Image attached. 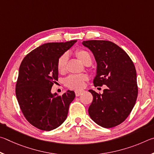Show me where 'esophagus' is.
I'll return each mask as SVG.
<instances>
[{
    "instance_id": "34e87169",
    "label": "esophagus",
    "mask_w": 154,
    "mask_h": 154,
    "mask_svg": "<svg viewBox=\"0 0 154 154\" xmlns=\"http://www.w3.org/2000/svg\"><path fill=\"white\" fill-rule=\"evenodd\" d=\"M83 92H84V91H75V96H76V97L80 96L82 93H83Z\"/></svg>"
}]
</instances>
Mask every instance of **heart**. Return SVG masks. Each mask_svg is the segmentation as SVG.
I'll return each mask as SVG.
<instances>
[{"instance_id": "b5f03b06", "label": "heart", "mask_w": 154, "mask_h": 154, "mask_svg": "<svg viewBox=\"0 0 154 154\" xmlns=\"http://www.w3.org/2000/svg\"><path fill=\"white\" fill-rule=\"evenodd\" d=\"M77 58L84 64L88 62L91 63V57L89 53L83 49H78L74 52ZM67 55L64 53L61 55L57 61V68L59 72L62 73L65 72L66 68V64L67 61ZM87 80V76L84 74L80 75H70L65 80V84L68 88L73 89H80L83 87L85 82Z\"/></svg>"}]
</instances>
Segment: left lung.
Returning <instances> with one entry per match:
<instances>
[{"label": "left lung", "instance_id": "8db88e82", "mask_svg": "<svg viewBox=\"0 0 154 154\" xmlns=\"http://www.w3.org/2000/svg\"><path fill=\"white\" fill-rule=\"evenodd\" d=\"M82 45L92 51L97 64L94 85L107 87L103 94L88 91L93 97L88 114L102 127H114L126 119L136 103L135 67L128 54L114 42L92 40Z\"/></svg>", "mask_w": 154, "mask_h": 154}]
</instances>
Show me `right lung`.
Returning <instances> with one entry per match:
<instances>
[{
    "label": "right lung",
    "instance_id": "add662e5",
    "mask_svg": "<svg viewBox=\"0 0 154 154\" xmlns=\"http://www.w3.org/2000/svg\"><path fill=\"white\" fill-rule=\"evenodd\" d=\"M76 40L48 42L29 53L21 61L15 94L26 120L37 128L49 131L66 120L75 93L67 91L62 95L51 93L58 80L57 61Z\"/></svg>",
    "mask_w": 154,
    "mask_h": 154
}]
</instances>
